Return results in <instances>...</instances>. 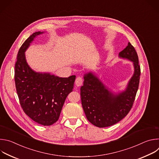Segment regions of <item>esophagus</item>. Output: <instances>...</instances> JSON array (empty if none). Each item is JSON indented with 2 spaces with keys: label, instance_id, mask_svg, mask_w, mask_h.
<instances>
[{
  "label": "esophagus",
  "instance_id": "34e87169",
  "mask_svg": "<svg viewBox=\"0 0 159 159\" xmlns=\"http://www.w3.org/2000/svg\"><path fill=\"white\" fill-rule=\"evenodd\" d=\"M83 83V80L82 79V77H78L76 80H75V85L77 87H80L82 85Z\"/></svg>",
  "mask_w": 159,
  "mask_h": 159
}]
</instances>
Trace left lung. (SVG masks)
Segmentation results:
<instances>
[{
  "instance_id": "obj_1",
  "label": "left lung",
  "mask_w": 159,
  "mask_h": 159,
  "mask_svg": "<svg viewBox=\"0 0 159 159\" xmlns=\"http://www.w3.org/2000/svg\"><path fill=\"white\" fill-rule=\"evenodd\" d=\"M119 57L132 61L134 67V74L123 91L113 93L92 72L84 76L80 87L82 107L88 121L99 128L112 126L123 119L131 110L139 89L140 66L137 52L129 42Z\"/></svg>"
}]
</instances>
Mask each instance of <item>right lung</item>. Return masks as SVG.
<instances>
[{
  "label": "right lung",
  "instance_id": "obj_1",
  "mask_svg": "<svg viewBox=\"0 0 159 159\" xmlns=\"http://www.w3.org/2000/svg\"><path fill=\"white\" fill-rule=\"evenodd\" d=\"M35 32L22 44L15 64V84L20 104L34 121L43 126L56 123L65 101L74 89L75 75L63 78L36 72L28 64L25 52L37 36Z\"/></svg>",
  "mask_w": 159,
  "mask_h": 159
}]
</instances>
